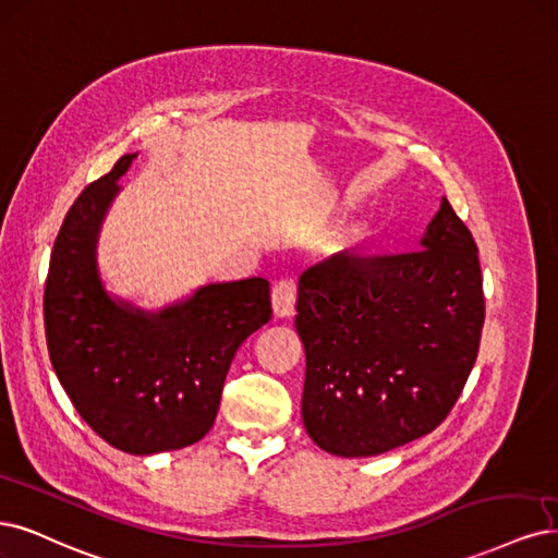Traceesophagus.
Segmentation results:
<instances>
[{
  "label": "esophagus",
  "mask_w": 558,
  "mask_h": 558,
  "mask_svg": "<svg viewBox=\"0 0 558 558\" xmlns=\"http://www.w3.org/2000/svg\"><path fill=\"white\" fill-rule=\"evenodd\" d=\"M272 312L277 318H291L295 312V283L279 281L272 288Z\"/></svg>",
  "instance_id": "obj_1"
}]
</instances>
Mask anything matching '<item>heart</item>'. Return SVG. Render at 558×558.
Wrapping results in <instances>:
<instances>
[{"mask_svg": "<svg viewBox=\"0 0 558 558\" xmlns=\"http://www.w3.org/2000/svg\"><path fill=\"white\" fill-rule=\"evenodd\" d=\"M376 233V228L369 221H351L339 226L330 238L323 242V252L330 256H341V254H355L360 248L367 244Z\"/></svg>", "mask_w": 558, "mask_h": 558, "instance_id": "b5f03b06", "label": "heart"}]
</instances>
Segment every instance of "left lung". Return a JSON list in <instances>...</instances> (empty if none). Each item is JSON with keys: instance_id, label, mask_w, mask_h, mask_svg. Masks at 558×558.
Returning a JSON list of instances; mask_svg holds the SVG:
<instances>
[{"instance_id": "1", "label": "left lung", "mask_w": 558, "mask_h": 558, "mask_svg": "<svg viewBox=\"0 0 558 558\" xmlns=\"http://www.w3.org/2000/svg\"><path fill=\"white\" fill-rule=\"evenodd\" d=\"M302 420L337 457H374L434 432L477 357L483 277L471 230L448 198L420 252L341 256L298 283Z\"/></svg>"}]
</instances>
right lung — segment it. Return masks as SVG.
Instances as JSON below:
<instances>
[{
    "mask_svg": "<svg viewBox=\"0 0 558 558\" xmlns=\"http://www.w3.org/2000/svg\"><path fill=\"white\" fill-rule=\"evenodd\" d=\"M136 157L124 155L71 205L52 246L44 316L52 369L75 411L112 448L143 457L209 432L230 362L272 306L260 277L207 283L155 312L108 291L99 235Z\"/></svg>",
    "mask_w": 558,
    "mask_h": 558,
    "instance_id": "1",
    "label": "right lung"
}]
</instances>
